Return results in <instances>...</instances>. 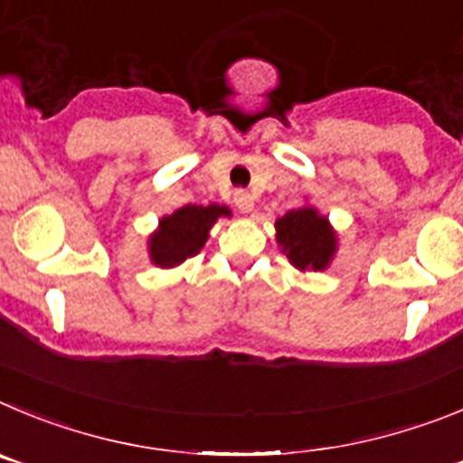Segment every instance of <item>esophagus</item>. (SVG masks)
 I'll return each mask as SVG.
<instances>
[{
	"label": "esophagus",
	"mask_w": 463,
	"mask_h": 463,
	"mask_svg": "<svg viewBox=\"0 0 463 463\" xmlns=\"http://www.w3.org/2000/svg\"><path fill=\"white\" fill-rule=\"evenodd\" d=\"M232 198H235V205L240 207V212H244V214L253 212V195L249 194V191L237 189L235 194H232Z\"/></svg>",
	"instance_id": "obj_1"
}]
</instances>
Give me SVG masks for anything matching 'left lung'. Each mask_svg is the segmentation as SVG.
I'll return each instance as SVG.
<instances>
[{
	"label": "left lung",
	"instance_id": "left-lung-1",
	"mask_svg": "<svg viewBox=\"0 0 463 463\" xmlns=\"http://www.w3.org/2000/svg\"><path fill=\"white\" fill-rule=\"evenodd\" d=\"M277 241L298 269H325L336 251V235L327 216H320L316 207L304 205L277 219Z\"/></svg>",
	"mask_w": 463,
	"mask_h": 463
}]
</instances>
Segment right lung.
<instances>
[{"label":"right lung","mask_w":463,"mask_h":463,"mask_svg":"<svg viewBox=\"0 0 463 463\" xmlns=\"http://www.w3.org/2000/svg\"><path fill=\"white\" fill-rule=\"evenodd\" d=\"M231 216L226 205H184L164 216L154 235H149V258L159 268H175L205 247L216 219Z\"/></svg>","instance_id":"1"}]
</instances>
